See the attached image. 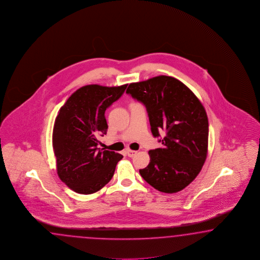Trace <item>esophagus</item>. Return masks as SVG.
Here are the masks:
<instances>
[{
  "instance_id": "obj_1",
  "label": "esophagus",
  "mask_w": 260,
  "mask_h": 260,
  "mask_svg": "<svg viewBox=\"0 0 260 260\" xmlns=\"http://www.w3.org/2000/svg\"><path fill=\"white\" fill-rule=\"evenodd\" d=\"M137 151H133V150H126L127 155L129 156V157H133L135 156L136 154H137Z\"/></svg>"
}]
</instances>
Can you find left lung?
Returning <instances> with one entry per match:
<instances>
[{
    "label": "left lung",
    "mask_w": 260,
    "mask_h": 260,
    "mask_svg": "<svg viewBox=\"0 0 260 260\" xmlns=\"http://www.w3.org/2000/svg\"><path fill=\"white\" fill-rule=\"evenodd\" d=\"M127 94L146 107L154 138L163 146L149 151L150 163L140 170L149 185L175 193L188 186L207 159L208 119L195 94L171 76L159 75L128 86Z\"/></svg>",
    "instance_id": "obj_1"
}]
</instances>
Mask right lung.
I'll list each match as a JSON object with an SVG mask.
<instances>
[{"mask_svg":"<svg viewBox=\"0 0 260 260\" xmlns=\"http://www.w3.org/2000/svg\"><path fill=\"white\" fill-rule=\"evenodd\" d=\"M127 85H87L71 95L60 108L53 131L56 171L62 182L80 194L100 190L113 177L123 156L97 148L107 135L105 112L123 94Z\"/></svg>","mask_w":260,"mask_h":260,"instance_id":"add662e5","label":"right lung"}]
</instances>
